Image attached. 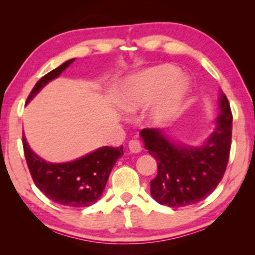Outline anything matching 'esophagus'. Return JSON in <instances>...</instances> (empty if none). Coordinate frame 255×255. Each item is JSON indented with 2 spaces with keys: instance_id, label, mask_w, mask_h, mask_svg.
<instances>
[{
  "instance_id": "1",
  "label": "esophagus",
  "mask_w": 255,
  "mask_h": 255,
  "mask_svg": "<svg viewBox=\"0 0 255 255\" xmlns=\"http://www.w3.org/2000/svg\"><path fill=\"white\" fill-rule=\"evenodd\" d=\"M128 146H129V150L134 153L141 152V150H142V144H141V142H139V139H137V138H131L128 143Z\"/></svg>"
}]
</instances>
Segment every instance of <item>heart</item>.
Here are the masks:
<instances>
[{"label": "heart", "mask_w": 255, "mask_h": 255, "mask_svg": "<svg viewBox=\"0 0 255 255\" xmlns=\"http://www.w3.org/2000/svg\"><path fill=\"white\" fill-rule=\"evenodd\" d=\"M178 70L172 66L149 68L125 83L120 96V106L126 112H136L148 105V119L153 125H162L178 113L187 93V85L175 78Z\"/></svg>", "instance_id": "b5f03b06"}]
</instances>
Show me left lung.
Listing matches in <instances>:
<instances>
[{"mask_svg": "<svg viewBox=\"0 0 255 255\" xmlns=\"http://www.w3.org/2000/svg\"><path fill=\"white\" fill-rule=\"evenodd\" d=\"M216 128L203 146L172 143L163 130H141L146 150L157 160V175L150 181L151 196L164 206L178 208L198 203L210 195L223 178L231 149L232 112L227 96L220 98Z\"/></svg>", "mask_w": 255, "mask_h": 255, "instance_id": "left-lung-1", "label": "left lung"}]
</instances>
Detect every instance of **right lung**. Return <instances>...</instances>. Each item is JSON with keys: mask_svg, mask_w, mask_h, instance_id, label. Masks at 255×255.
I'll list each match as a JSON object with an SVG mask.
<instances>
[{"mask_svg": "<svg viewBox=\"0 0 255 255\" xmlns=\"http://www.w3.org/2000/svg\"><path fill=\"white\" fill-rule=\"evenodd\" d=\"M71 59L49 71L37 82L26 103L55 77L69 67ZM24 155L34 184L49 200L67 207H89L103 194L107 179L117 159L124 155L123 146H103L80 159L69 163L53 164L41 159L32 151L23 136Z\"/></svg>", "mask_w": 255, "mask_h": 255, "instance_id": "add662e5", "label": "right lung"}]
</instances>
